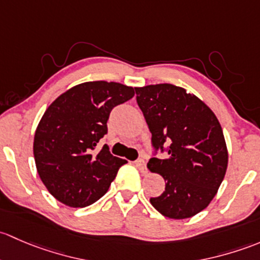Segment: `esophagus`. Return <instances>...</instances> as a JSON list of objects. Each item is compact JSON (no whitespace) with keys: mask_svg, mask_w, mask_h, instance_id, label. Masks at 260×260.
<instances>
[{"mask_svg":"<svg viewBox=\"0 0 260 260\" xmlns=\"http://www.w3.org/2000/svg\"><path fill=\"white\" fill-rule=\"evenodd\" d=\"M135 165H136V168H138L139 170L141 171V173H146V161L144 159H138L135 161Z\"/></svg>","mask_w":260,"mask_h":260,"instance_id":"34e87169","label":"esophagus"}]
</instances>
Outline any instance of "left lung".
Listing matches in <instances>:
<instances>
[{"instance_id":"1","label":"left lung","mask_w":260,"mask_h":260,"mask_svg":"<svg viewBox=\"0 0 260 260\" xmlns=\"http://www.w3.org/2000/svg\"><path fill=\"white\" fill-rule=\"evenodd\" d=\"M136 103L151 133L148 168L165 180V191L150 198L171 219L194 216L215 197L228 167L223 130L214 112L195 95L171 84L135 87ZM168 145V147H165Z\"/></svg>"}]
</instances>
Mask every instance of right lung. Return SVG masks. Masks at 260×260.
Returning a JSON list of instances; mask_svg holds the SVG:
<instances>
[{"instance_id": "obj_1", "label": "right lung", "mask_w": 260, "mask_h": 260, "mask_svg": "<svg viewBox=\"0 0 260 260\" xmlns=\"http://www.w3.org/2000/svg\"><path fill=\"white\" fill-rule=\"evenodd\" d=\"M135 95L119 82H84L58 96L37 126L34 155L47 190L72 208L89 207L106 194L126 160L114 156L108 145L96 150L108 134L115 106Z\"/></svg>"}]
</instances>
